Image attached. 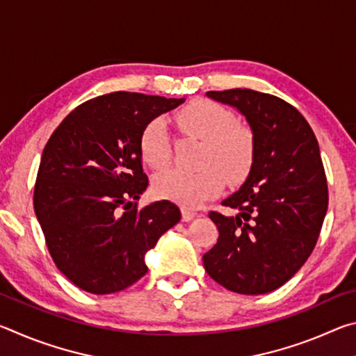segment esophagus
<instances>
[{
  "label": "esophagus",
  "mask_w": 356,
  "mask_h": 356,
  "mask_svg": "<svg viewBox=\"0 0 356 356\" xmlns=\"http://www.w3.org/2000/svg\"><path fill=\"white\" fill-rule=\"evenodd\" d=\"M195 212H193V210H190V209H182V221H191L193 218H195Z\"/></svg>",
  "instance_id": "1"
}]
</instances>
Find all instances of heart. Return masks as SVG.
I'll list each match as a JSON object with an SVG mask.
<instances>
[{
  "instance_id": "heart-1",
  "label": "heart",
  "mask_w": 356,
  "mask_h": 356,
  "mask_svg": "<svg viewBox=\"0 0 356 356\" xmlns=\"http://www.w3.org/2000/svg\"><path fill=\"white\" fill-rule=\"evenodd\" d=\"M184 135L202 140L197 172L166 170L156 174L154 191L163 200L184 207H197L204 201L218 195L226 184L240 182L248 174L254 141L251 131L236 124L234 114L212 100H195L174 118ZM172 140L163 119H154L144 127L140 138V150L144 163L161 170L171 159Z\"/></svg>"
}]
</instances>
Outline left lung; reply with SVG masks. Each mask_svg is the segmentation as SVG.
I'll return each mask as SVG.
<instances>
[{"instance_id": "1", "label": "left lung", "mask_w": 356, "mask_h": 356, "mask_svg": "<svg viewBox=\"0 0 356 356\" xmlns=\"http://www.w3.org/2000/svg\"><path fill=\"white\" fill-rule=\"evenodd\" d=\"M206 95L245 118L254 156L243 185L222 201L237 213H209L220 236L204 268L227 291L272 292L309 257L327 215L318 143L297 108L275 95L240 88Z\"/></svg>"}]
</instances>
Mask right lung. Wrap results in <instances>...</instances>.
Returning a JSON list of instances; mask_svg holds the SVG:
<instances>
[{
    "label": "right lung",
    "mask_w": 356,
    "mask_h": 356,
    "mask_svg": "<svg viewBox=\"0 0 356 356\" xmlns=\"http://www.w3.org/2000/svg\"><path fill=\"white\" fill-rule=\"evenodd\" d=\"M185 99L113 92L65 118L42 154L34 212L56 267L95 295L124 291L147 272L146 254L177 225L171 201L136 209L149 180L140 138Z\"/></svg>",
    "instance_id": "1"
}]
</instances>
